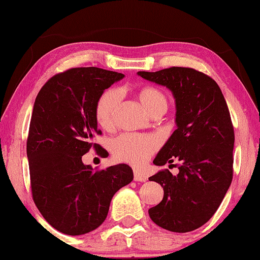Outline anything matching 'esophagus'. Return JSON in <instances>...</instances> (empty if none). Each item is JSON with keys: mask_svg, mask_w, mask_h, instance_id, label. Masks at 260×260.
Wrapping results in <instances>:
<instances>
[{"mask_svg": "<svg viewBox=\"0 0 260 260\" xmlns=\"http://www.w3.org/2000/svg\"><path fill=\"white\" fill-rule=\"evenodd\" d=\"M134 181H137V182H146L147 181V177L145 175H142L141 173L134 172Z\"/></svg>", "mask_w": 260, "mask_h": 260, "instance_id": "34e87169", "label": "esophagus"}]
</instances>
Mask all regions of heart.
<instances>
[{"instance_id":"b5f03b06","label":"heart","mask_w":260,"mask_h":260,"mask_svg":"<svg viewBox=\"0 0 260 260\" xmlns=\"http://www.w3.org/2000/svg\"><path fill=\"white\" fill-rule=\"evenodd\" d=\"M137 98L149 114L155 108L167 107L166 95L155 87L146 86L140 88L137 92ZM119 102V93L114 90H108L100 95L95 106V117L96 121L103 128L107 129L113 126ZM157 148L158 141L155 137L131 133L120 135L112 141L111 145V150L115 160L125 162L134 167H141L145 165Z\"/></svg>"}]
</instances>
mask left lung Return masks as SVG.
<instances>
[{
	"label": "left lung",
	"mask_w": 260,
	"mask_h": 260,
	"mask_svg": "<svg viewBox=\"0 0 260 260\" xmlns=\"http://www.w3.org/2000/svg\"><path fill=\"white\" fill-rule=\"evenodd\" d=\"M143 79L172 91L177 128L157 153L155 166L179 161V174L168 169L149 177L164 188V199L148 210L155 224L189 232L208 222L232 181L235 133L230 112L216 81L190 68L139 71Z\"/></svg>",
	"instance_id": "1"
}]
</instances>
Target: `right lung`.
<instances>
[{
  "instance_id": "add662e5",
  "label": "right lung",
  "mask_w": 260,
  "mask_h": 260,
  "mask_svg": "<svg viewBox=\"0 0 260 260\" xmlns=\"http://www.w3.org/2000/svg\"><path fill=\"white\" fill-rule=\"evenodd\" d=\"M123 77L99 68L70 69L46 81L35 100L26 141L32 199L46 222L65 235L102 225L112 197L133 180L125 164L94 170L81 161L91 148L107 155L94 143L102 134L95 106Z\"/></svg>"
}]
</instances>
